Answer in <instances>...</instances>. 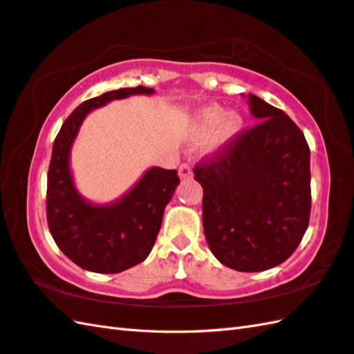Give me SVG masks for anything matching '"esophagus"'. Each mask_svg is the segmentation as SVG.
Returning <instances> with one entry per match:
<instances>
[{"label":"esophagus","instance_id":"esophagus-1","mask_svg":"<svg viewBox=\"0 0 354 354\" xmlns=\"http://www.w3.org/2000/svg\"><path fill=\"white\" fill-rule=\"evenodd\" d=\"M178 176L182 180H187V178H192V169L187 163H182L178 167Z\"/></svg>","mask_w":354,"mask_h":354}]
</instances>
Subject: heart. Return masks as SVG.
Segmentation results:
<instances>
[{
	"mask_svg": "<svg viewBox=\"0 0 354 354\" xmlns=\"http://www.w3.org/2000/svg\"><path fill=\"white\" fill-rule=\"evenodd\" d=\"M243 131V118L238 113H226L225 108L218 105H209L201 108L192 124L194 137H207L211 133L209 148L218 151Z\"/></svg>",
	"mask_w": 354,
	"mask_h": 354,
	"instance_id": "b5f03b06",
	"label": "heart"
}]
</instances>
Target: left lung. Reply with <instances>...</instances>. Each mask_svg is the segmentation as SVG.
I'll list each match as a JSON object with an SVG mask.
<instances>
[{
	"label": "left lung",
	"instance_id": "left-lung-1",
	"mask_svg": "<svg viewBox=\"0 0 354 354\" xmlns=\"http://www.w3.org/2000/svg\"><path fill=\"white\" fill-rule=\"evenodd\" d=\"M259 122L201 158L194 178L203 187V229L211 252L238 272L284 263L308 227L310 148L297 124L255 95Z\"/></svg>",
	"mask_w": 354,
	"mask_h": 354
}]
</instances>
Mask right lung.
<instances>
[{
	"label": "right lung",
	"instance_id": "right-lung-1",
	"mask_svg": "<svg viewBox=\"0 0 354 354\" xmlns=\"http://www.w3.org/2000/svg\"><path fill=\"white\" fill-rule=\"evenodd\" d=\"M134 86L85 100L57 133L47 174V223L64 255L79 268L96 273H119L142 263L153 249L163 211L180 178L176 169L151 168L127 196L113 205H91L76 191L70 172V149L86 114L114 99L151 95Z\"/></svg>",
	"mask_w": 354,
	"mask_h": 354
}]
</instances>
